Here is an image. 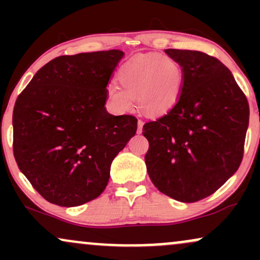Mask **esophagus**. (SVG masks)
Instances as JSON below:
<instances>
[{"label": "esophagus", "mask_w": 260, "mask_h": 260, "mask_svg": "<svg viewBox=\"0 0 260 260\" xmlns=\"http://www.w3.org/2000/svg\"><path fill=\"white\" fill-rule=\"evenodd\" d=\"M143 126H144V122L143 121H138V133H142L143 131Z\"/></svg>", "instance_id": "obj_1"}]
</instances>
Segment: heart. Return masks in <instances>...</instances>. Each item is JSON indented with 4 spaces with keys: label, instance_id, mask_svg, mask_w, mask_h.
I'll return each mask as SVG.
<instances>
[{
    "label": "heart",
    "instance_id": "heart-1",
    "mask_svg": "<svg viewBox=\"0 0 260 260\" xmlns=\"http://www.w3.org/2000/svg\"><path fill=\"white\" fill-rule=\"evenodd\" d=\"M121 86L111 85L107 98L118 112L132 110L134 99L149 116L168 113L180 100L183 89V71L175 59L159 53L138 56L118 71Z\"/></svg>",
    "mask_w": 260,
    "mask_h": 260
}]
</instances>
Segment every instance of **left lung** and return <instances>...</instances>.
<instances>
[{"label": "left lung", "instance_id": "left-lung-1", "mask_svg": "<svg viewBox=\"0 0 260 260\" xmlns=\"http://www.w3.org/2000/svg\"><path fill=\"white\" fill-rule=\"evenodd\" d=\"M183 71L178 103L148 122L145 165L154 186L182 203L213 194L240 168L249 106L231 71L207 53L165 50Z\"/></svg>", "mask_w": 260, "mask_h": 260}]
</instances>
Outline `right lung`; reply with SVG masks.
I'll return each instance as SVG.
<instances>
[{
	"label": "right lung",
	"instance_id": "obj_1",
	"mask_svg": "<svg viewBox=\"0 0 260 260\" xmlns=\"http://www.w3.org/2000/svg\"><path fill=\"white\" fill-rule=\"evenodd\" d=\"M121 50L59 56L35 73L13 110L18 168L52 204L98 198L116 155L137 132V118L107 112V85Z\"/></svg>",
	"mask_w": 260,
	"mask_h": 260
}]
</instances>
